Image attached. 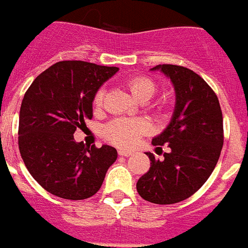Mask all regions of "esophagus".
Listing matches in <instances>:
<instances>
[{"label":"esophagus","mask_w":248,"mask_h":248,"mask_svg":"<svg viewBox=\"0 0 248 248\" xmlns=\"http://www.w3.org/2000/svg\"><path fill=\"white\" fill-rule=\"evenodd\" d=\"M131 155H132L131 151H125V149H120V151H119V156H122V157H128V156H131Z\"/></svg>","instance_id":"1"}]
</instances>
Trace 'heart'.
I'll list each match as a JSON object with an SVG mask.
<instances>
[{"mask_svg": "<svg viewBox=\"0 0 248 248\" xmlns=\"http://www.w3.org/2000/svg\"><path fill=\"white\" fill-rule=\"evenodd\" d=\"M126 87L139 102L148 103L157 93V84L145 77H136L126 82ZM106 90H97L93 97V104L100 107L104 100ZM149 123L144 119H116L104 128V135L111 142L119 146H132L149 132Z\"/></svg>", "mask_w": 248, "mask_h": 248, "instance_id": "obj_1", "label": "heart"}]
</instances>
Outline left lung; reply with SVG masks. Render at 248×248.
<instances>
[{
	"label": "left lung",
	"instance_id": "left-lung-1",
	"mask_svg": "<svg viewBox=\"0 0 248 248\" xmlns=\"http://www.w3.org/2000/svg\"><path fill=\"white\" fill-rule=\"evenodd\" d=\"M151 70L170 79L176 106L170 123L152 141L157 148L168 144L169 152L164 160L146 152L151 168L136 187L145 201L170 205L193 196L213 173L223 146V117L216 92L198 74L176 64Z\"/></svg>",
	"mask_w": 248,
	"mask_h": 248
}]
</instances>
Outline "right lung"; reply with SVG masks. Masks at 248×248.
<instances>
[{
	"label": "right lung",
	"instance_id": "add662e5",
	"mask_svg": "<svg viewBox=\"0 0 248 248\" xmlns=\"http://www.w3.org/2000/svg\"><path fill=\"white\" fill-rule=\"evenodd\" d=\"M119 71L83 61H63L35 78L19 111L18 145L25 165L45 190L86 200L102 186L116 161L113 146L86 148L74 133L92 117L97 90Z\"/></svg>",
	"mask_w": 248,
	"mask_h": 248
}]
</instances>
